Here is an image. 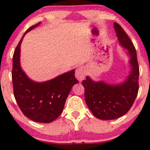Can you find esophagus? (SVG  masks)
<instances>
[{
	"instance_id": "obj_1",
	"label": "esophagus",
	"mask_w": 150,
	"mask_h": 150,
	"mask_svg": "<svg viewBox=\"0 0 150 150\" xmlns=\"http://www.w3.org/2000/svg\"><path fill=\"white\" fill-rule=\"evenodd\" d=\"M85 75H86V69H85V67L79 66L76 68L75 76H76V78L77 79V80H79V82H82L85 79Z\"/></svg>"
}]
</instances>
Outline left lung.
I'll return each mask as SVG.
<instances>
[{"instance_id": "8db88e82", "label": "left lung", "mask_w": 150, "mask_h": 150, "mask_svg": "<svg viewBox=\"0 0 150 150\" xmlns=\"http://www.w3.org/2000/svg\"><path fill=\"white\" fill-rule=\"evenodd\" d=\"M113 25L119 44L127 50L129 74L119 83L95 81L89 76L82 81L85 102L94 116L101 120H112L126 114L138 91L139 68L135 48L122 26L117 23Z\"/></svg>"}]
</instances>
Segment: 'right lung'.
Segmentation results:
<instances>
[{
	"mask_svg": "<svg viewBox=\"0 0 150 150\" xmlns=\"http://www.w3.org/2000/svg\"><path fill=\"white\" fill-rule=\"evenodd\" d=\"M38 23L27 29L14 52L12 59V83L14 96L23 113L34 122L50 123L62 112L71 88L79 83L75 70L60 74L45 82L30 79L21 65V45L25 34L40 24Z\"/></svg>",
	"mask_w": 150,
	"mask_h": 150,
	"instance_id": "obj_1",
	"label": "right lung"
}]
</instances>
